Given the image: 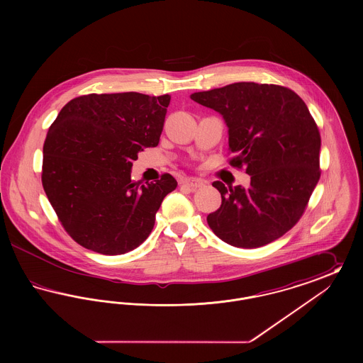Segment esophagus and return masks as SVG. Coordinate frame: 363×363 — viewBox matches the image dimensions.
Instances as JSON below:
<instances>
[{"label": "esophagus", "instance_id": "esophagus-1", "mask_svg": "<svg viewBox=\"0 0 363 363\" xmlns=\"http://www.w3.org/2000/svg\"><path fill=\"white\" fill-rule=\"evenodd\" d=\"M181 185L188 186L190 190L200 189L204 186V182L199 178H185L181 181Z\"/></svg>", "mask_w": 363, "mask_h": 363}]
</instances>
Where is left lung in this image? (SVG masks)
Returning <instances> with one entry per match:
<instances>
[{
	"instance_id": "8db88e82",
	"label": "left lung",
	"mask_w": 363,
	"mask_h": 363,
	"mask_svg": "<svg viewBox=\"0 0 363 363\" xmlns=\"http://www.w3.org/2000/svg\"><path fill=\"white\" fill-rule=\"evenodd\" d=\"M190 98L223 116L234 155L228 163L250 175L249 188L212 184L222 206L208 225L235 247L280 238L303 215L321 175V138L308 106L287 86L246 82Z\"/></svg>"
}]
</instances>
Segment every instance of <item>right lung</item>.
Masks as SVG:
<instances>
[{
    "mask_svg": "<svg viewBox=\"0 0 363 363\" xmlns=\"http://www.w3.org/2000/svg\"><path fill=\"white\" fill-rule=\"evenodd\" d=\"M170 95L88 94L58 113L43 144L42 185L70 237L116 256L148 238L163 199L177 188L170 174L140 185L130 179L138 154L156 147Z\"/></svg>",
    "mask_w": 363,
    "mask_h": 363,
    "instance_id": "add662e5",
    "label": "right lung"
}]
</instances>
